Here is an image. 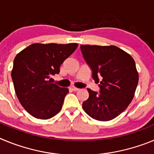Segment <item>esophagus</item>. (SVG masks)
Wrapping results in <instances>:
<instances>
[{
  "instance_id": "34e87169",
  "label": "esophagus",
  "mask_w": 154,
  "mask_h": 154,
  "mask_svg": "<svg viewBox=\"0 0 154 154\" xmlns=\"http://www.w3.org/2000/svg\"><path fill=\"white\" fill-rule=\"evenodd\" d=\"M70 89H71V90L75 91H75H78L79 89H78V88H76V87L72 86V87H70Z\"/></svg>"
}]
</instances>
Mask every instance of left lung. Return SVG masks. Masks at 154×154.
Listing matches in <instances>:
<instances>
[{
    "label": "left lung",
    "mask_w": 154,
    "mask_h": 154,
    "mask_svg": "<svg viewBox=\"0 0 154 154\" xmlns=\"http://www.w3.org/2000/svg\"><path fill=\"white\" fill-rule=\"evenodd\" d=\"M80 48L92 78L100 83L99 93L87 89L89 96L82 108L96 120H111L122 113L134 97L139 81L135 62L116 46L82 45Z\"/></svg>",
    "instance_id": "8db88e82"
}]
</instances>
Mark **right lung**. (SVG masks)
<instances>
[{
	"instance_id": "1",
	"label": "right lung",
	"mask_w": 154,
	"mask_h": 154,
	"mask_svg": "<svg viewBox=\"0 0 154 154\" xmlns=\"http://www.w3.org/2000/svg\"><path fill=\"white\" fill-rule=\"evenodd\" d=\"M78 47L76 43L62 45L35 43L19 52L14 60L11 78L21 106L32 116L48 119L60 112L68 88L51 83V77Z\"/></svg>"
}]
</instances>
